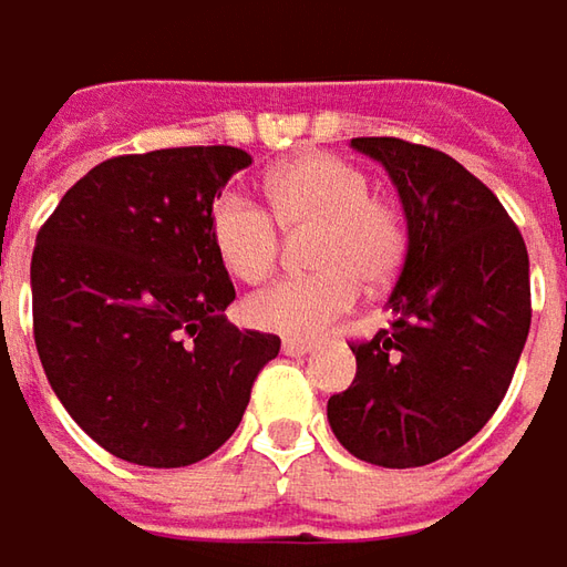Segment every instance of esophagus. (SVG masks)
<instances>
[{
  "mask_svg": "<svg viewBox=\"0 0 567 567\" xmlns=\"http://www.w3.org/2000/svg\"><path fill=\"white\" fill-rule=\"evenodd\" d=\"M282 351L288 358H303V354H310L313 351V344L301 342V339H285Z\"/></svg>",
  "mask_w": 567,
  "mask_h": 567,
  "instance_id": "esophagus-1",
  "label": "esophagus"
}]
</instances>
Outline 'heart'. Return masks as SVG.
Masks as SVG:
<instances>
[{"label": "heart", "mask_w": 567, "mask_h": 567, "mask_svg": "<svg viewBox=\"0 0 567 567\" xmlns=\"http://www.w3.org/2000/svg\"><path fill=\"white\" fill-rule=\"evenodd\" d=\"M272 216L245 194L228 190L209 209V235L223 266L241 282L266 279L285 235H307V260L317 269L282 279L245 301L250 326L313 339L344 317L363 288L392 282L404 264L408 225L401 209L370 194V175L332 153H310L276 166L266 178ZM277 223L272 224L271 219Z\"/></svg>", "instance_id": "b5f03b06"}]
</instances>
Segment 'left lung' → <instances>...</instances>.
<instances>
[{
    "label": "left lung",
    "instance_id": "8db88e82",
    "mask_svg": "<svg viewBox=\"0 0 567 567\" xmlns=\"http://www.w3.org/2000/svg\"><path fill=\"white\" fill-rule=\"evenodd\" d=\"M399 190L408 254L392 322L354 344L358 377L326 404L336 440L380 467H423L496 414L530 332V260L498 197L440 150L354 137Z\"/></svg>",
    "mask_w": 567,
    "mask_h": 567
}]
</instances>
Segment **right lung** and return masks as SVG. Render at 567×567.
<instances>
[{
  "label": "right lung",
  "mask_w": 567,
  "mask_h": 567,
  "mask_svg": "<svg viewBox=\"0 0 567 567\" xmlns=\"http://www.w3.org/2000/svg\"><path fill=\"white\" fill-rule=\"evenodd\" d=\"M238 147L106 159L71 187L30 260L33 342L71 420L115 458L185 467L245 417L279 336L225 320L235 285L209 209Z\"/></svg>",
  "instance_id": "1"
}]
</instances>
